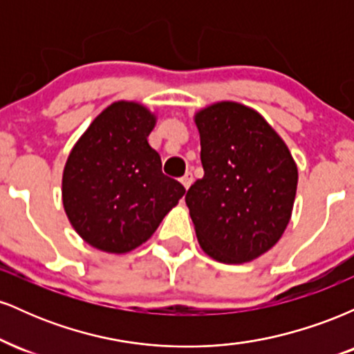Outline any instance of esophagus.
<instances>
[{
	"instance_id": "esophagus-1",
	"label": "esophagus",
	"mask_w": 354,
	"mask_h": 354,
	"mask_svg": "<svg viewBox=\"0 0 354 354\" xmlns=\"http://www.w3.org/2000/svg\"><path fill=\"white\" fill-rule=\"evenodd\" d=\"M180 181H181V185L185 186V189H188L189 186H191V183H193V174H191L189 171L185 173V176H183Z\"/></svg>"
}]
</instances>
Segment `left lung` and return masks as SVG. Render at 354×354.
<instances>
[{
	"label": "left lung",
	"instance_id": "left-lung-1",
	"mask_svg": "<svg viewBox=\"0 0 354 354\" xmlns=\"http://www.w3.org/2000/svg\"><path fill=\"white\" fill-rule=\"evenodd\" d=\"M194 123L205 176L185 200L201 250L226 265L253 261L290 223L298 166L265 118L236 101L200 109Z\"/></svg>",
	"mask_w": 354,
	"mask_h": 354
}]
</instances>
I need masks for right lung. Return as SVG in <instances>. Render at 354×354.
<instances>
[{"label":"right lung","instance_id":"right-lung-1","mask_svg":"<svg viewBox=\"0 0 354 354\" xmlns=\"http://www.w3.org/2000/svg\"><path fill=\"white\" fill-rule=\"evenodd\" d=\"M156 115L136 101L104 108L73 146L63 169V206L88 245L123 254L151 238L185 194L161 171L148 143Z\"/></svg>","mask_w":354,"mask_h":354}]
</instances>
